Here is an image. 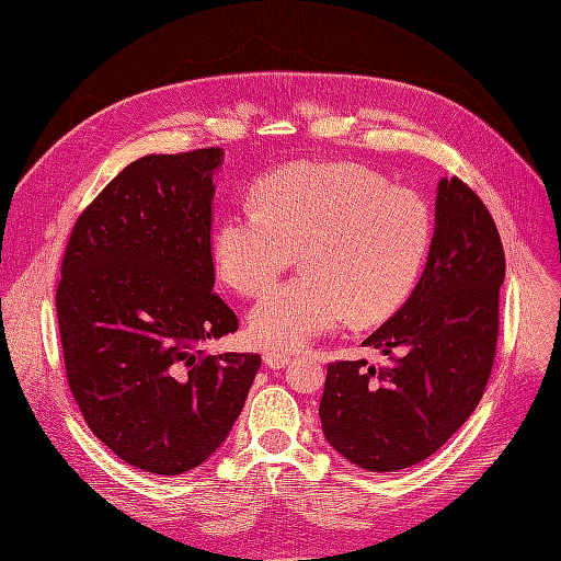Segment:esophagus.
Instances as JSON below:
<instances>
[{"instance_id": "obj_1", "label": "esophagus", "mask_w": 561, "mask_h": 561, "mask_svg": "<svg viewBox=\"0 0 561 561\" xmlns=\"http://www.w3.org/2000/svg\"><path fill=\"white\" fill-rule=\"evenodd\" d=\"M288 362H290V357L286 355V352H279V350H271V352H265V355H263V364L273 368V370L284 368Z\"/></svg>"}]
</instances>
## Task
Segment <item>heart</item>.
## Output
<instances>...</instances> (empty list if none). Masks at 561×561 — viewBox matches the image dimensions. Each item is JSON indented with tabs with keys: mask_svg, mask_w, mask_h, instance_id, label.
<instances>
[{
	"mask_svg": "<svg viewBox=\"0 0 561 561\" xmlns=\"http://www.w3.org/2000/svg\"><path fill=\"white\" fill-rule=\"evenodd\" d=\"M252 204L214 233L218 275L259 296L296 259L305 273L254 305L250 334L263 347H300L355 320L391 316L414 290L432 245L427 202L352 163L300 161L261 176Z\"/></svg>",
	"mask_w": 561,
	"mask_h": 561,
	"instance_id": "obj_1",
	"label": "heart"
}]
</instances>
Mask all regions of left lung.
Returning a JSON list of instances; mask_svg holds the SVG:
<instances>
[{"mask_svg": "<svg viewBox=\"0 0 561 561\" xmlns=\"http://www.w3.org/2000/svg\"><path fill=\"white\" fill-rule=\"evenodd\" d=\"M434 222L421 282L362 343L391 366H328L322 432L336 453L373 473L434 455L473 414L493 368L505 279L497 227L459 176L438 182Z\"/></svg>", "mask_w": 561, "mask_h": 561, "instance_id": "1", "label": "left lung"}]
</instances>
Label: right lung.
I'll return each instance as SVG.
<instances>
[{
	"label": "right lung",
	"mask_w": 561,
	"mask_h": 561,
	"mask_svg": "<svg viewBox=\"0 0 561 561\" xmlns=\"http://www.w3.org/2000/svg\"><path fill=\"white\" fill-rule=\"evenodd\" d=\"M220 147L147 154L77 218L56 288L68 387L127 463L182 476L227 438L261 366L206 355L239 330L214 293L211 202Z\"/></svg>",
	"instance_id": "obj_1"
}]
</instances>
